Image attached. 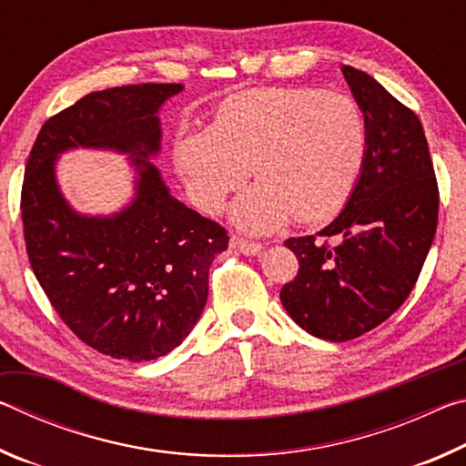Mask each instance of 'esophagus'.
Wrapping results in <instances>:
<instances>
[{
    "instance_id": "esophagus-1",
    "label": "esophagus",
    "mask_w": 466,
    "mask_h": 466,
    "mask_svg": "<svg viewBox=\"0 0 466 466\" xmlns=\"http://www.w3.org/2000/svg\"><path fill=\"white\" fill-rule=\"evenodd\" d=\"M230 247L234 250L242 252V255H247V257H255V255H258V252L263 250V244L261 242H252V240H247V238H240V236H232Z\"/></svg>"
}]
</instances>
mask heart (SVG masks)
<instances>
[{"mask_svg":"<svg viewBox=\"0 0 466 466\" xmlns=\"http://www.w3.org/2000/svg\"><path fill=\"white\" fill-rule=\"evenodd\" d=\"M368 154V123L356 100L317 88L240 92L219 106L209 129L180 139L177 167L197 205L222 208L252 170L258 183L234 201L232 219L269 232L333 218L350 199Z\"/></svg>","mask_w":466,"mask_h":466,"instance_id":"1","label":"heart"}]
</instances>
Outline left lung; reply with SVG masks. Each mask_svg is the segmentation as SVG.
<instances>
[{
	"instance_id": "1",
	"label": "left lung",
	"mask_w": 466,
	"mask_h": 466,
	"mask_svg": "<svg viewBox=\"0 0 466 466\" xmlns=\"http://www.w3.org/2000/svg\"><path fill=\"white\" fill-rule=\"evenodd\" d=\"M341 72L366 115V162L320 240H286L299 269L279 294L296 325L335 343L368 333L400 309L430 252L440 205L417 115L366 72Z\"/></svg>"
}]
</instances>
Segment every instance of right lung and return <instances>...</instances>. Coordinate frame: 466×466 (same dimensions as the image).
Wrapping results in <instances>:
<instances>
[{"label": "right lung", "mask_w": 466, "mask_h": 466, "mask_svg": "<svg viewBox=\"0 0 466 466\" xmlns=\"http://www.w3.org/2000/svg\"><path fill=\"white\" fill-rule=\"evenodd\" d=\"M183 84H137L86 94L43 125L22 185L30 267L61 320L105 356L149 361L185 341L208 302V275L228 248L214 219L170 195L149 157L160 152L157 110ZM76 147L129 153L137 197L113 217H82L54 178Z\"/></svg>", "instance_id": "obj_1"}]
</instances>
